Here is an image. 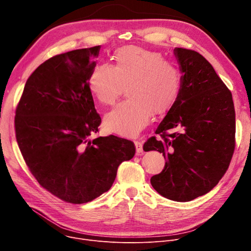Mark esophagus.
Wrapping results in <instances>:
<instances>
[{
	"instance_id": "esophagus-1",
	"label": "esophagus",
	"mask_w": 251,
	"mask_h": 251,
	"mask_svg": "<svg viewBox=\"0 0 251 251\" xmlns=\"http://www.w3.org/2000/svg\"><path fill=\"white\" fill-rule=\"evenodd\" d=\"M135 144V149H136V154L141 155L143 154V148H142V143L140 141H134Z\"/></svg>"
}]
</instances>
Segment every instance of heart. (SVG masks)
Listing matches in <instances>:
<instances>
[{
  "label": "heart",
  "instance_id": "obj_1",
  "mask_svg": "<svg viewBox=\"0 0 251 251\" xmlns=\"http://www.w3.org/2000/svg\"><path fill=\"white\" fill-rule=\"evenodd\" d=\"M114 66L99 64L88 77V87L102 104H112L128 84V100L118 102L104 116L110 132L134 137L148 125L151 112L164 113L176 101L181 74L162 54L128 46L116 50Z\"/></svg>",
  "mask_w": 251,
  "mask_h": 251
}]
</instances>
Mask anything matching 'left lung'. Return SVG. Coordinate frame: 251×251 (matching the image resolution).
Listing matches in <instances>:
<instances>
[{
  "instance_id": "obj_1",
  "label": "left lung",
  "mask_w": 251,
  "mask_h": 251,
  "mask_svg": "<svg viewBox=\"0 0 251 251\" xmlns=\"http://www.w3.org/2000/svg\"><path fill=\"white\" fill-rule=\"evenodd\" d=\"M181 76L179 96L143 151L166 159L151 186L175 201H190L212 190L230 165L235 149L232 94L213 66L195 50L176 48ZM180 131L168 134L171 128Z\"/></svg>"
}]
</instances>
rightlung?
I'll use <instances>...</instances> for the list:
<instances>
[{"label": "right lung", "instance_id": "1", "mask_svg": "<svg viewBox=\"0 0 251 251\" xmlns=\"http://www.w3.org/2000/svg\"><path fill=\"white\" fill-rule=\"evenodd\" d=\"M100 46L52 57L33 71L16 109L23 159L41 185L60 200L85 203L107 192L134 143L114 135L88 137L101 122L88 87Z\"/></svg>", "mask_w": 251, "mask_h": 251}]
</instances>
